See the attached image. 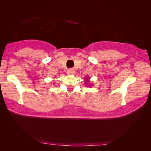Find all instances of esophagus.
Here are the masks:
<instances>
[{
	"mask_svg": "<svg viewBox=\"0 0 151 151\" xmlns=\"http://www.w3.org/2000/svg\"><path fill=\"white\" fill-rule=\"evenodd\" d=\"M67 72L68 74H69V75H71V74H74V73H75V71H74V70L72 69H68L67 71Z\"/></svg>",
	"mask_w": 151,
	"mask_h": 151,
	"instance_id": "obj_1",
	"label": "esophagus"
}]
</instances>
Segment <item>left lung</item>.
I'll use <instances>...</instances> for the list:
<instances>
[{"mask_svg": "<svg viewBox=\"0 0 151 151\" xmlns=\"http://www.w3.org/2000/svg\"><path fill=\"white\" fill-rule=\"evenodd\" d=\"M86 82H88V81H86Z\"/></svg>", "mask_w": 151, "mask_h": 151, "instance_id": "obj_1", "label": "left lung"}]
</instances>
